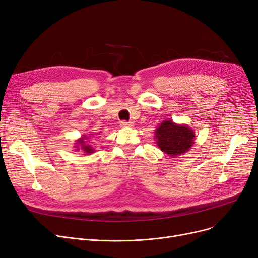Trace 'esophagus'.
<instances>
[{
	"instance_id": "esophagus-1",
	"label": "esophagus",
	"mask_w": 258,
	"mask_h": 258,
	"mask_svg": "<svg viewBox=\"0 0 258 258\" xmlns=\"http://www.w3.org/2000/svg\"><path fill=\"white\" fill-rule=\"evenodd\" d=\"M121 127H133L134 123L133 122H126V121H122L121 122Z\"/></svg>"
}]
</instances>
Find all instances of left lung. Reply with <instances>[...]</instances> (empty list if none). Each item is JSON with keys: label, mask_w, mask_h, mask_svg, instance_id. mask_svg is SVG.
Listing matches in <instances>:
<instances>
[{"label": "left lung", "mask_w": 258, "mask_h": 258, "mask_svg": "<svg viewBox=\"0 0 258 258\" xmlns=\"http://www.w3.org/2000/svg\"><path fill=\"white\" fill-rule=\"evenodd\" d=\"M195 131L187 124H178L170 119L162 121L155 130L154 139L160 150L171 158L184 155L195 143Z\"/></svg>", "instance_id": "8db88e82"}]
</instances>
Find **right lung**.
Masks as SVG:
<instances>
[{
    "label": "right lung",
    "instance_id": "right-lung-1",
    "mask_svg": "<svg viewBox=\"0 0 258 258\" xmlns=\"http://www.w3.org/2000/svg\"><path fill=\"white\" fill-rule=\"evenodd\" d=\"M92 134H90L89 136L88 135H83L79 139H77L75 142V151L76 152H83L84 155H91L93 153H95V150L93 148V146H91L90 144H87V139L91 136Z\"/></svg>",
    "mask_w": 258,
    "mask_h": 258
}]
</instances>
